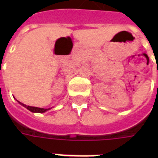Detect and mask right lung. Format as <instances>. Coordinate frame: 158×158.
Returning a JSON list of instances; mask_svg holds the SVG:
<instances>
[{"mask_svg":"<svg viewBox=\"0 0 158 158\" xmlns=\"http://www.w3.org/2000/svg\"><path fill=\"white\" fill-rule=\"evenodd\" d=\"M16 101L18 102L20 104L21 106H24L25 108H27L28 110H30L31 112H33V113H44V112H46V111H48V110H50V109H52V108L45 109V108L35 107V106H27V105H25V104L22 103V102H19L18 100H16Z\"/></svg>","mask_w":158,"mask_h":158,"instance_id":"1","label":"right lung"}]
</instances>
